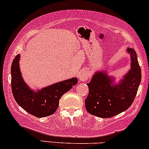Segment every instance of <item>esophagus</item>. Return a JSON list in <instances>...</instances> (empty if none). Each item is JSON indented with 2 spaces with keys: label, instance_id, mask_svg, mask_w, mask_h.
Listing matches in <instances>:
<instances>
[{
  "label": "esophagus",
  "instance_id": "1",
  "mask_svg": "<svg viewBox=\"0 0 149 149\" xmlns=\"http://www.w3.org/2000/svg\"><path fill=\"white\" fill-rule=\"evenodd\" d=\"M90 76L89 72L87 70L82 69L79 72V75H78V78L82 81H86Z\"/></svg>",
  "mask_w": 149,
  "mask_h": 149
}]
</instances>
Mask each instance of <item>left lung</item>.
I'll use <instances>...</instances> for the list:
<instances>
[{
    "label": "left lung",
    "instance_id": "1",
    "mask_svg": "<svg viewBox=\"0 0 149 149\" xmlns=\"http://www.w3.org/2000/svg\"><path fill=\"white\" fill-rule=\"evenodd\" d=\"M131 55V69L118 85H111L112 79L105 73H96L87 85L89 94L85 99L86 110L92 115L110 118L130 107L137 94L141 82V68L134 49Z\"/></svg>",
    "mask_w": 149,
    "mask_h": 149
}]
</instances>
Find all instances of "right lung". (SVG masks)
Returning <instances> with one entry per match:
<instances>
[{"mask_svg":"<svg viewBox=\"0 0 149 149\" xmlns=\"http://www.w3.org/2000/svg\"><path fill=\"white\" fill-rule=\"evenodd\" d=\"M20 55H16L11 67V85L14 99L28 113L36 117H44L54 114L62 96L78 83L76 78L64 80L33 92L23 81L19 69Z\"/></svg>","mask_w":149,"mask_h":149,"instance_id":"1","label":"right lung"}]
</instances>
